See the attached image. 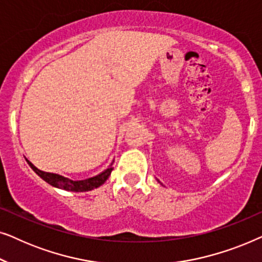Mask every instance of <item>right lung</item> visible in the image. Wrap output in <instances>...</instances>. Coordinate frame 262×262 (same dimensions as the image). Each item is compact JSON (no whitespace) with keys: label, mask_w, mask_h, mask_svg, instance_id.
Returning <instances> with one entry per match:
<instances>
[{"label":"right lung","mask_w":262,"mask_h":262,"mask_svg":"<svg viewBox=\"0 0 262 262\" xmlns=\"http://www.w3.org/2000/svg\"><path fill=\"white\" fill-rule=\"evenodd\" d=\"M26 161L27 163L30 164L32 169H33L35 173L42 179V180L53 186V187L62 188L70 192H87V191H92V189L94 188H98L102 184H105V181L108 179V177L113 170L112 164H111L107 169L103 170L102 173H100L99 175H95V177L84 179V180H71V179L62 177V175L59 174L46 173V171H42L40 169H38L35 166H33V164H32L28 160Z\"/></svg>","instance_id":"add662e5"}]
</instances>
